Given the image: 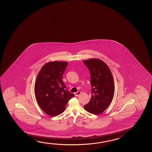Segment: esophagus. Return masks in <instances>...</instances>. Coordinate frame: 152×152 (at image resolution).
<instances>
[{"label":"esophagus","instance_id":"obj_1","mask_svg":"<svg viewBox=\"0 0 152 152\" xmlns=\"http://www.w3.org/2000/svg\"><path fill=\"white\" fill-rule=\"evenodd\" d=\"M80 93H81V92H80V91H78V92L75 93H74V95H75V96H76V97H77V96H78Z\"/></svg>","mask_w":152,"mask_h":152}]
</instances>
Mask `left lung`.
Listing matches in <instances>:
<instances>
[{"label": "left lung", "mask_w": 152, "mask_h": 152, "mask_svg": "<svg viewBox=\"0 0 152 152\" xmlns=\"http://www.w3.org/2000/svg\"><path fill=\"white\" fill-rule=\"evenodd\" d=\"M91 74V97L84 108L87 112L99 114L103 113L112 102L115 91L112 72L105 63L98 59L83 61Z\"/></svg>", "instance_id": "1"}]
</instances>
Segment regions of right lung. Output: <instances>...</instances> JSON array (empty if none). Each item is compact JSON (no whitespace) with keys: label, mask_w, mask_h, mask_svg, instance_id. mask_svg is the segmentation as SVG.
<instances>
[{"label":"right lung","mask_w":152,"mask_h":152,"mask_svg":"<svg viewBox=\"0 0 152 152\" xmlns=\"http://www.w3.org/2000/svg\"><path fill=\"white\" fill-rule=\"evenodd\" d=\"M68 63L51 61L45 64L38 74L35 94L40 107L46 114L56 116L66 110V105L74 94L69 93L62 77Z\"/></svg>","instance_id":"add662e5"}]
</instances>
